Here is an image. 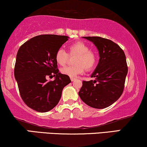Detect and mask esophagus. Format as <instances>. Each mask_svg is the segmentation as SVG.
Segmentation results:
<instances>
[{
	"mask_svg": "<svg viewBox=\"0 0 147 147\" xmlns=\"http://www.w3.org/2000/svg\"><path fill=\"white\" fill-rule=\"evenodd\" d=\"M76 78H71V82H74V81H75Z\"/></svg>",
	"mask_w": 147,
	"mask_h": 147,
	"instance_id": "esophagus-1",
	"label": "esophagus"
}]
</instances>
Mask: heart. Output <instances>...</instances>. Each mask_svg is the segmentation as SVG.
I'll list each match as a JSON object with an SVG mask.
<instances>
[{
    "instance_id": "b5f03b06",
    "label": "heart",
    "mask_w": 147,
    "mask_h": 147,
    "mask_svg": "<svg viewBox=\"0 0 147 147\" xmlns=\"http://www.w3.org/2000/svg\"><path fill=\"white\" fill-rule=\"evenodd\" d=\"M70 54H76L74 66H67L61 69V73L71 78L76 77L84 73L85 68L93 69L97 61L95 52L90 50L89 46L82 41H78L69 46ZM68 54L63 48L58 49L55 54V60L59 65H64L68 59Z\"/></svg>"
}]
</instances>
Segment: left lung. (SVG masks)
<instances>
[{"instance_id": "obj_1", "label": "left lung", "mask_w": 147, "mask_h": 147, "mask_svg": "<svg viewBox=\"0 0 147 147\" xmlns=\"http://www.w3.org/2000/svg\"><path fill=\"white\" fill-rule=\"evenodd\" d=\"M93 42L99 51V61L92 74L95 80L83 81L78 95L86 104L103 109L118 100L122 95L127 74L123 50L110 39L100 37H83Z\"/></svg>"}]
</instances>
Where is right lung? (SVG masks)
Masks as SVG:
<instances>
[{"instance_id":"1","label":"right lung","mask_w":147,"mask_h":147,"mask_svg":"<svg viewBox=\"0 0 147 147\" xmlns=\"http://www.w3.org/2000/svg\"><path fill=\"white\" fill-rule=\"evenodd\" d=\"M69 37L41 35L32 37L18 50L14 68L20 94L26 106L39 112L50 111L59 103L63 88L71 82L59 73L55 54ZM55 78L48 81V77Z\"/></svg>"}]
</instances>
